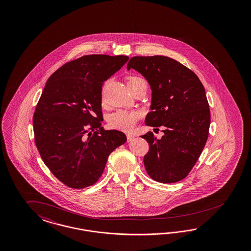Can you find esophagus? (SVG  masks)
I'll return each instance as SVG.
<instances>
[{"mask_svg":"<svg viewBox=\"0 0 251 251\" xmlns=\"http://www.w3.org/2000/svg\"><path fill=\"white\" fill-rule=\"evenodd\" d=\"M133 138H134L133 134H131V133H128V134H127V141H128V142H130Z\"/></svg>","mask_w":251,"mask_h":251,"instance_id":"34e87169","label":"esophagus"}]
</instances>
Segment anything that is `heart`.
Listing matches in <instances>:
<instances>
[{
    "label": "heart",
    "mask_w": 251,
    "mask_h": 251,
    "mask_svg": "<svg viewBox=\"0 0 251 251\" xmlns=\"http://www.w3.org/2000/svg\"><path fill=\"white\" fill-rule=\"evenodd\" d=\"M141 79L140 77H129L128 84ZM143 113L138 110H117L108 118V125L112 129L123 131H130L136 125L137 122L142 118Z\"/></svg>",
    "instance_id": "b5f03b06"
}]
</instances>
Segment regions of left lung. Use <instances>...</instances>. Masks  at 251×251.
Instances as JSON below:
<instances>
[{"mask_svg":"<svg viewBox=\"0 0 251 251\" xmlns=\"http://www.w3.org/2000/svg\"><path fill=\"white\" fill-rule=\"evenodd\" d=\"M127 69L140 73L152 90L145 124L164 128L159 140L152 131L142 136L149 144L145 169L157 182H177L190 173L208 139L211 116L205 89L191 70L166 56L132 57Z\"/></svg>","mask_w":251,"mask_h":251,"instance_id":"1","label":"left lung"}]
</instances>
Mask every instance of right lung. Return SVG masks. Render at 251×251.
I'll return each instance as SVG.
<instances>
[{
	"label": "right lung",
	"mask_w": 251,
	"mask_h": 251,
	"mask_svg": "<svg viewBox=\"0 0 251 251\" xmlns=\"http://www.w3.org/2000/svg\"><path fill=\"white\" fill-rule=\"evenodd\" d=\"M129 57L85 55L48 79L33 117L35 143L46 166L73 189L97 182L126 135L102 127V86Z\"/></svg>",
	"instance_id": "obj_1"
}]
</instances>
